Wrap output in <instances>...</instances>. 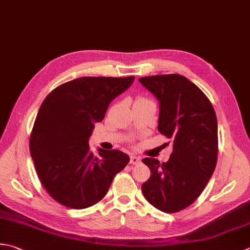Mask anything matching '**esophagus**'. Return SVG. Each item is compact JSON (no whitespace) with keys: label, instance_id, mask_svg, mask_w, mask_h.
<instances>
[{"label":"esophagus","instance_id":"obj_1","mask_svg":"<svg viewBox=\"0 0 250 250\" xmlns=\"http://www.w3.org/2000/svg\"><path fill=\"white\" fill-rule=\"evenodd\" d=\"M140 163H141V157H139V156H134V155L131 156V158H130L131 165H139Z\"/></svg>","mask_w":250,"mask_h":250}]
</instances>
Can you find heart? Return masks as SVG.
<instances>
[{
  "instance_id": "obj_1",
  "label": "heart",
  "mask_w": 250,
  "mask_h": 250,
  "mask_svg": "<svg viewBox=\"0 0 250 250\" xmlns=\"http://www.w3.org/2000/svg\"><path fill=\"white\" fill-rule=\"evenodd\" d=\"M141 100H142V99H141Z\"/></svg>"
}]
</instances>
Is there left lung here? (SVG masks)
<instances>
[{"mask_svg":"<svg viewBox=\"0 0 250 250\" xmlns=\"http://www.w3.org/2000/svg\"><path fill=\"white\" fill-rule=\"evenodd\" d=\"M139 81L159 102L158 131L173 141L167 163L142 159L150 170L142 192L160 211L178 212L198 198L216 168V112L204 92L184 76H150Z\"/></svg>","mask_w":250,"mask_h":250,"instance_id":"left-lung-1","label":"left lung"}]
</instances>
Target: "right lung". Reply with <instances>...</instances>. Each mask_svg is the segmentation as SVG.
Masks as SVG:
<instances>
[{
	"instance_id": "obj_1",
	"label": "right lung",
	"mask_w": 250,
	"mask_h": 250,
	"mask_svg": "<svg viewBox=\"0 0 250 250\" xmlns=\"http://www.w3.org/2000/svg\"><path fill=\"white\" fill-rule=\"evenodd\" d=\"M134 77H82L57 86L39 109L31 132L30 154L38 177L51 196L72 209L91 207L104 198L115 175L129 164L121 150L99 148L89 139L104 119L111 101Z\"/></svg>"
}]
</instances>
